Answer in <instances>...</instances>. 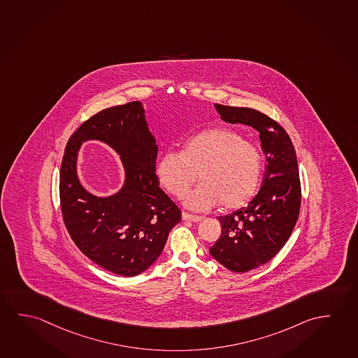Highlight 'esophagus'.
Instances as JSON below:
<instances>
[{
  "label": "esophagus",
  "instance_id": "34e87169",
  "mask_svg": "<svg viewBox=\"0 0 358 358\" xmlns=\"http://www.w3.org/2000/svg\"><path fill=\"white\" fill-rule=\"evenodd\" d=\"M182 220H189V222H200L203 219V216L194 215V214H189L187 211H182Z\"/></svg>",
  "mask_w": 358,
  "mask_h": 358
}]
</instances>
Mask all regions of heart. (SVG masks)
I'll return each mask as SVG.
<instances>
[{
  "instance_id": "obj_1",
  "label": "heart",
  "mask_w": 358,
  "mask_h": 358,
  "mask_svg": "<svg viewBox=\"0 0 358 358\" xmlns=\"http://www.w3.org/2000/svg\"><path fill=\"white\" fill-rule=\"evenodd\" d=\"M155 171L160 185L179 199L200 174L203 184L187 195L190 208L208 209L222 203L224 209H238L257 192L262 157L238 131L213 128L187 139L182 152H165Z\"/></svg>"
}]
</instances>
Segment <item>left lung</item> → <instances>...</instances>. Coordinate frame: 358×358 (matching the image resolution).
I'll list each match as a JSON object with an SVG mask.
<instances>
[{
  "mask_svg": "<svg viewBox=\"0 0 358 358\" xmlns=\"http://www.w3.org/2000/svg\"><path fill=\"white\" fill-rule=\"evenodd\" d=\"M227 123H241L260 133L266 164L255 198L243 209L219 216L222 235L210 254L222 265L246 273L270 262L289 240L299 219L301 182L295 148L276 120L259 110L215 103Z\"/></svg>",
  "mask_w": 358,
  "mask_h": 358,
  "instance_id": "1",
  "label": "left lung"
}]
</instances>
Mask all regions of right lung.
<instances>
[{"mask_svg":"<svg viewBox=\"0 0 358 358\" xmlns=\"http://www.w3.org/2000/svg\"><path fill=\"white\" fill-rule=\"evenodd\" d=\"M90 138L107 142L121 155L125 187L113 197L96 199L76 178V152ZM157 154L158 147L138 101L92 115L71 136L64 149L59 171L64 225L88 259L120 276H136L147 270L182 219L180 209L159 187Z\"/></svg>","mask_w":358,"mask_h":358,"instance_id":"1","label":"right lung"}]
</instances>
